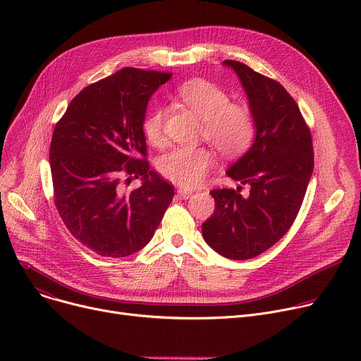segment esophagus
<instances>
[{"instance_id":"obj_1","label":"esophagus","mask_w":361,"mask_h":361,"mask_svg":"<svg viewBox=\"0 0 361 361\" xmlns=\"http://www.w3.org/2000/svg\"><path fill=\"white\" fill-rule=\"evenodd\" d=\"M177 195H178L181 199H188V197H190V196L193 195V190H188V188H178Z\"/></svg>"}]
</instances>
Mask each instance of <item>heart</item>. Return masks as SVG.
<instances>
[{"label": "heart", "mask_w": 361, "mask_h": 361, "mask_svg": "<svg viewBox=\"0 0 361 361\" xmlns=\"http://www.w3.org/2000/svg\"><path fill=\"white\" fill-rule=\"evenodd\" d=\"M177 98L203 121V137L222 155L234 157L247 150L256 135L250 108L231 102L230 94L206 79H192L181 85ZM165 111L152 109L143 120L145 137L150 145L164 143ZM215 159L204 147H174L158 159L162 177L181 187H196L203 181Z\"/></svg>", "instance_id": "b5f03b06"}]
</instances>
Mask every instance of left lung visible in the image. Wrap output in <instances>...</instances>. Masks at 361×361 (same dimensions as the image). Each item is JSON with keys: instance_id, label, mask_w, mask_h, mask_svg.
<instances>
[{"instance_id": "left-lung-1", "label": "left lung", "mask_w": 361, "mask_h": 361, "mask_svg": "<svg viewBox=\"0 0 361 361\" xmlns=\"http://www.w3.org/2000/svg\"><path fill=\"white\" fill-rule=\"evenodd\" d=\"M224 64L237 73L256 124L252 147L226 176L249 184L250 192L243 197L241 185L214 188L215 211L202 224V234L221 256L245 260L271 249L295 221L313 173V145L286 87L240 61Z\"/></svg>"}]
</instances>
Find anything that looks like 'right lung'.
Listing matches in <instances>:
<instances>
[{"label":"right lung","mask_w":361,"mask_h":361,"mask_svg":"<svg viewBox=\"0 0 361 361\" xmlns=\"http://www.w3.org/2000/svg\"><path fill=\"white\" fill-rule=\"evenodd\" d=\"M171 73L126 67L79 92L49 147L54 203L71 235L105 257H126L154 237L174 187L149 169L143 120ZM142 177L126 192L122 178Z\"/></svg>","instance_id":"right-lung-1"}]
</instances>
